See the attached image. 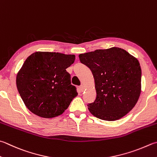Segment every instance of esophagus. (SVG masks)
I'll return each mask as SVG.
<instances>
[{"label": "esophagus", "mask_w": 157, "mask_h": 157, "mask_svg": "<svg viewBox=\"0 0 157 157\" xmlns=\"http://www.w3.org/2000/svg\"><path fill=\"white\" fill-rule=\"evenodd\" d=\"M79 90H80V91H81V92H82V91H84V87H83V85H81V86L79 87Z\"/></svg>", "instance_id": "obj_1"}]
</instances>
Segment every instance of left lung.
I'll use <instances>...</instances> for the list:
<instances>
[{
    "label": "left lung",
    "instance_id": "obj_1",
    "mask_svg": "<svg viewBox=\"0 0 157 157\" xmlns=\"http://www.w3.org/2000/svg\"><path fill=\"white\" fill-rule=\"evenodd\" d=\"M79 59L92 72L96 98L88 104L94 116L115 121L135 106L141 91L140 62L122 48L112 47L80 54Z\"/></svg>",
    "mask_w": 157,
    "mask_h": 157
}]
</instances>
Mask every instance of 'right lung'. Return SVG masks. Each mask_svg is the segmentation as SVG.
<instances>
[{
  "mask_svg": "<svg viewBox=\"0 0 157 157\" xmlns=\"http://www.w3.org/2000/svg\"><path fill=\"white\" fill-rule=\"evenodd\" d=\"M75 60V55L42 51L27 57L17 74L16 85L29 111L52 118L66 110L78 95L66 71Z\"/></svg>",
  "mask_w": 157,
  "mask_h": 157,
  "instance_id": "right-lung-1",
  "label": "right lung"
}]
</instances>
